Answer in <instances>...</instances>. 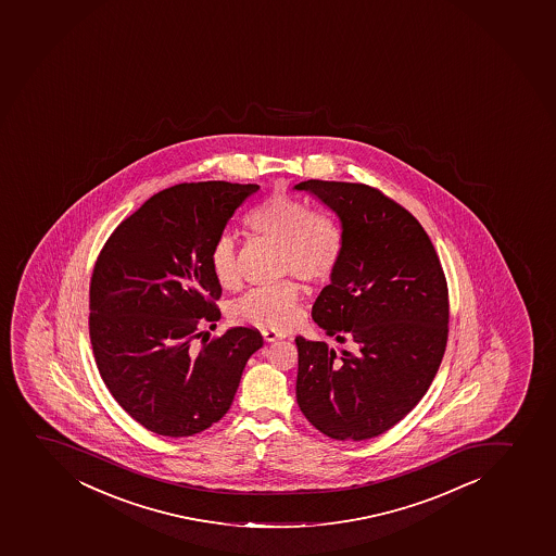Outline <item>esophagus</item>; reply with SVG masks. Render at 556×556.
Returning a JSON list of instances; mask_svg holds the SVG:
<instances>
[{
  "mask_svg": "<svg viewBox=\"0 0 556 556\" xmlns=\"http://www.w3.org/2000/svg\"><path fill=\"white\" fill-rule=\"evenodd\" d=\"M263 338L266 343H274V341H279V339H285L287 336L281 332H275V330H263Z\"/></svg>",
  "mask_w": 556,
  "mask_h": 556,
  "instance_id": "esophagus-1",
  "label": "esophagus"
}]
</instances>
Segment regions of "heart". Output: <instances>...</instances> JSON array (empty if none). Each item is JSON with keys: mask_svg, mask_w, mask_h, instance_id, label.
<instances>
[{"mask_svg": "<svg viewBox=\"0 0 556 556\" xmlns=\"http://www.w3.org/2000/svg\"><path fill=\"white\" fill-rule=\"evenodd\" d=\"M248 228L281 247L279 274L295 275L301 281L317 285L336 274L344 252L343 231L328 215L314 213L308 202L285 193L264 199L247 215ZM215 281L223 288L237 287L239 266L235 242L220 237L210 252ZM301 288L298 282H277L253 288L231 304L235 323L266 330H285L299 319Z\"/></svg>", "mask_w": 556, "mask_h": 556, "instance_id": "1", "label": "heart"}]
</instances>
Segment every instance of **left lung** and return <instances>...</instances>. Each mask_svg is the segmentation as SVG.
<instances>
[{
    "label": "left lung",
    "instance_id": "1",
    "mask_svg": "<svg viewBox=\"0 0 556 556\" xmlns=\"http://www.w3.org/2000/svg\"><path fill=\"white\" fill-rule=\"evenodd\" d=\"M339 217L343 258L315 299L312 317L338 343L298 338L299 408L339 441L383 434L434 379L448 336V290L429 235L413 213L365 184L306 180Z\"/></svg>",
    "mask_w": 556,
    "mask_h": 556
}]
</instances>
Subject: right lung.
<instances>
[{
  "instance_id": "right-lung-1",
  "label": "right lung",
  "mask_w": 556,
  "mask_h": 556,
  "mask_svg": "<svg viewBox=\"0 0 556 556\" xmlns=\"http://www.w3.org/2000/svg\"><path fill=\"white\" fill-rule=\"evenodd\" d=\"M257 184H177L122 220L98 255L89 288V336L103 383L132 419L182 438L228 413L242 370L263 346L258 330L229 328L193 346L218 321L223 288L213 244Z\"/></svg>"
}]
</instances>
